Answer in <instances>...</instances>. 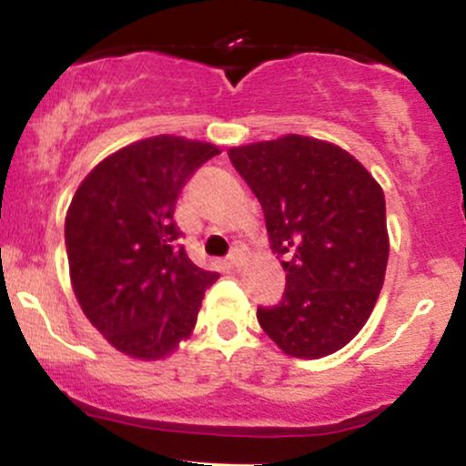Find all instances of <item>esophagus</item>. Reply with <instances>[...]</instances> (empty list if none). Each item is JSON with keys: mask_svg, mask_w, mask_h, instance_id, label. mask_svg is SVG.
<instances>
[{"mask_svg": "<svg viewBox=\"0 0 466 466\" xmlns=\"http://www.w3.org/2000/svg\"><path fill=\"white\" fill-rule=\"evenodd\" d=\"M243 258H245V256H243V251H240V249H234L232 254H229L228 263H229V267H234V269H238V267L243 265Z\"/></svg>", "mask_w": 466, "mask_h": 466, "instance_id": "esophagus-1", "label": "esophagus"}]
</instances>
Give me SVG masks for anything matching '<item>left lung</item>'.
I'll return each mask as SVG.
<instances>
[{
    "mask_svg": "<svg viewBox=\"0 0 466 466\" xmlns=\"http://www.w3.org/2000/svg\"><path fill=\"white\" fill-rule=\"evenodd\" d=\"M265 212L287 285L258 324L298 360L333 355L363 329L386 278V197L344 148L307 136L228 151Z\"/></svg>",
    "mask_w": 466,
    "mask_h": 466,
    "instance_id": "8db88e82",
    "label": "left lung"
}]
</instances>
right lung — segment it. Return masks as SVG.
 Listing matches in <instances>:
<instances>
[{
  "mask_svg": "<svg viewBox=\"0 0 466 466\" xmlns=\"http://www.w3.org/2000/svg\"><path fill=\"white\" fill-rule=\"evenodd\" d=\"M221 151L177 136L133 142L78 186L66 217L76 300L116 350L155 361L190 337L217 271L197 267L175 223L188 177Z\"/></svg>",
  "mask_w": 466,
  "mask_h": 466,
  "instance_id": "obj_1",
  "label": "right lung"
}]
</instances>
